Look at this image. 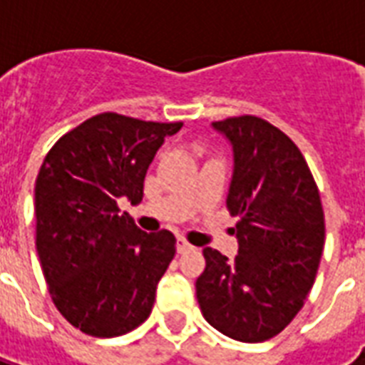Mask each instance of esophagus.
I'll return each mask as SVG.
<instances>
[{
    "label": "esophagus",
    "mask_w": 365,
    "mask_h": 365,
    "mask_svg": "<svg viewBox=\"0 0 365 365\" xmlns=\"http://www.w3.org/2000/svg\"><path fill=\"white\" fill-rule=\"evenodd\" d=\"M176 248H178V254H183V252L191 250V244H189L185 239H182V237H180V239H178V242H176Z\"/></svg>",
    "instance_id": "obj_1"
}]
</instances>
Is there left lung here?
I'll return each instance as SVG.
<instances>
[{
	"mask_svg": "<svg viewBox=\"0 0 365 365\" xmlns=\"http://www.w3.org/2000/svg\"><path fill=\"white\" fill-rule=\"evenodd\" d=\"M233 143L227 210L237 220L233 261L205 248L197 299L206 322L231 339L278 335L305 305L322 257L326 223L318 185L299 148L255 115L214 123Z\"/></svg>",
	"mask_w": 365,
	"mask_h": 365,
	"instance_id": "obj_1",
	"label": "left lung"
}]
</instances>
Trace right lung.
<instances>
[{
	"instance_id": "right-lung-1",
	"label": "right lung",
	"mask_w": 365,
	"mask_h": 365,
	"mask_svg": "<svg viewBox=\"0 0 365 365\" xmlns=\"http://www.w3.org/2000/svg\"><path fill=\"white\" fill-rule=\"evenodd\" d=\"M183 123L106 111L48 149L36 180V248L58 312L93 337L145 322L176 254L170 231L143 233L119 199L138 205L157 149Z\"/></svg>"
}]
</instances>
